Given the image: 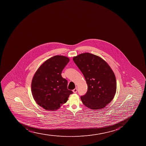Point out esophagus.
<instances>
[{
	"instance_id": "obj_1",
	"label": "esophagus",
	"mask_w": 146,
	"mask_h": 146,
	"mask_svg": "<svg viewBox=\"0 0 146 146\" xmlns=\"http://www.w3.org/2000/svg\"><path fill=\"white\" fill-rule=\"evenodd\" d=\"M77 91H78V89H77V88H75L74 90H73V92L74 93H77Z\"/></svg>"
}]
</instances>
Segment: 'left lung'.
Segmentation results:
<instances>
[{"label": "left lung", "mask_w": 146, "mask_h": 146, "mask_svg": "<svg viewBox=\"0 0 146 146\" xmlns=\"http://www.w3.org/2000/svg\"><path fill=\"white\" fill-rule=\"evenodd\" d=\"M73 60L88 85L87 93L80 97L83 103L92 110L104 108L116 92V80L112 70L102 58L90 53L74 56Z\"/></svg>", "instance_id": "left-lung-1"}]
</instances>
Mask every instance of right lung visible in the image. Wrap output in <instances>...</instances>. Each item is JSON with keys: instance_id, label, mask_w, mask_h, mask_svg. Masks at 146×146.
Listing matches in <instances>:
<instances>
[{"instance_id": "1", "label": "right lung", "mask_w": 146, "mask_h": 146, "mask_svg": "<svg viewBox=\"0 0 146 146\" xmlns=\"http://www.w3.org/2000/svg\"><path fill=\"white\" fill-rule=\"evenodd\" d=\"M69 61L66 56L56 55L44 62L34 76L31 90L36 103L48 110H55L66 103L73 93L61 72Z\"/></svg>"}]
</instances>
